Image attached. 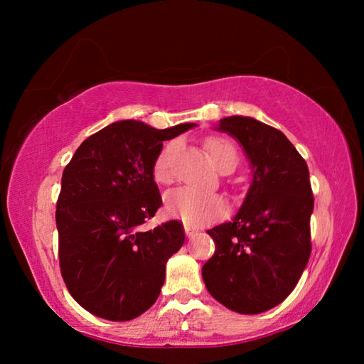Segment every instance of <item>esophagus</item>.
<instances>
[{
	"label": "esophagus",
	"mask_w": 364,
	"mask_h": 364,
	"mask_svg": "<svg viewBox=\"0 0 364 364\" xmlns=\"http://www.w3.org/2000/svg\"><path fill=\"white\" fill-rule=\"evenodd\" d=\"M184 232H186V236H188V237H194L196 234L199 232V231H197L196 228H191L189 225H184Z\"/></svg>",
	"instance_id": "34e87169"
}]
</instances>
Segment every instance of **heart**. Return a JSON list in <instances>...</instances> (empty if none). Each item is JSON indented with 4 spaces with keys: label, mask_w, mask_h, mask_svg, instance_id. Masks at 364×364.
<instances>
[{
    "label": "heart",
    "mask_w": 364,
    "mask_h": 364,
    "mask_svg": "<svg viewBox=\"0 0 364 364\" xmlns=\"http://www.w3.org/2000/svg\"><path fill=\"white\" fill-rule=\"evenodd\" d=\"M208 154L217 168H225L228 165H237V152L226 139L215 138L207 143ZM178 152V143L171 141L159 152L154 162L152 173L156 181L167 183L173 175V160ZM226 200L220 194L205 193V191L180 186L171 189L165 196V210L170 217L178 218L188 225H207L218 220L226 213Z\"/></svg>",
    "instance_id": "obj_1"
}]
</instances>
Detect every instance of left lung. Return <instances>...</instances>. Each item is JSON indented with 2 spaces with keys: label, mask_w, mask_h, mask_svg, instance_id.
Here are the masks:
<instances>
[{
  "label": "left lung",
  "mask_w": 364,
  "mask_h": 364,
  "mask_svg": "<svg viewBox=\"0 0 364 364\" xmlns=\"http://www.w3.org/2000/svg\"><path fill=\"white\" fill-rule=\"evenodd\" d=\"M218 130L242 144L252 184L234 220L207 231L215 254L202 278L221 305L257 315L294 291L310 258V173L286 134L267 123L232 115L220 120Z\"/></svg>",
  "instance_id": "8db88e82"
}]
</instances>
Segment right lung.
Masks as SVG:
<instances>
[{
	"mask_svg": "<svg viewBox=\"0 0 364 364\" xmlns=\"http://www.w3.org/2000/svg\"><path fill=\"white\" fill-rule=\"evenodd\" d=\"M193 127L115 122L86 138L65 165L56 205L60 274L93 315L130 321L156 304L184 228L176 220L139 228L162 205L152 173L162 143Z\"/></svg>",
	"mask_w": 364,
	"mask_h": 364,
	"instance_id": "add662e5",
	"label": "right lung"
}]
</instances>
